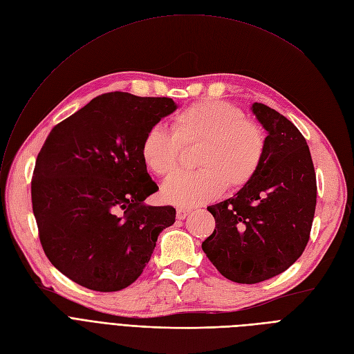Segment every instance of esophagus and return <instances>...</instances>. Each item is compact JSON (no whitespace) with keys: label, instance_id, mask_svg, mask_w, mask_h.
<instances>
[{"label":"esophagus","instance_id":"obj_1","mask_svg":"<svg viewBox=\"0 0 354 354\" xmlns=\"http://www.w3.org/2000/svg\"><path fill=\"white\" fill-rule=\"evenodd\" d=\"M192 210L189 209H177V218H180V221H183V218H186V216L190 213Z\"/></svg>","mask_w":354,"mask_h":354}]
</instances>
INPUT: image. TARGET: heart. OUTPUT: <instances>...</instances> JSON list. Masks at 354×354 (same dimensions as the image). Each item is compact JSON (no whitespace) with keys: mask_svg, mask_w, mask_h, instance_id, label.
I'll use <instances>...</instances> for the list:
<instances>
[{"mask_svg":"<svg viewBox=\"0 0 354 354\" xmlns=\"http://www.w3.org/2000/svg\"><path fill=\"white\" fill-rule=\"evenodd\" d=\"M181 145H200L196 154L200 170L165 183L161 197L187 209L218 197L225 187L229 192L246 187L262 165L266 137L241 108L223 100H203L173 118V133L161 125L149 127L141 141V158L149 171L168 178L180 168Z\"/></svg>","mask_w":354,"mask_h":354,"instance_id":"1","label":"heart"}]
</instances>
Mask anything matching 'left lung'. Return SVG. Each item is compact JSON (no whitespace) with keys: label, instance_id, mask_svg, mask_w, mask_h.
<instances>
[{"label":"left lung","instance_id":"8db88e82","mask_svg":"<svg viewBox=\"0 0 354 354\" xmlns=\"http://www.w3.org/2000/svg\"><path fill=\"white\" fill-rule=\"evenodd\" d=\"M250 109L268 132L262 165L246 187L207 207L216 227L201 243L217 271L238 283L279 275L302 255L317 203L306 138L275 109L258 102Z\"/></svg>","mask_w":354,"mask_h":354}]
</instances>
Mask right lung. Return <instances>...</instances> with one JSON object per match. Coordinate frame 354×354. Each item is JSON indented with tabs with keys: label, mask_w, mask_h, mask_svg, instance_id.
Masks as SVG:
<instances>
[{
	"label": "right lung",
	"mask_w": 354,
	"mask_h": 354,
	"mask_svg": "<svg viewBox=\"0 0 354 354\" xmlns=\"http://www.w3.org/2000/svg\"><path fill=\"white\" fill-rule=\"evenodd\" d=\"M171 97L111 92L48 133L36 160L31 201L48 261L82 287L127 288L149 262L173 206H147L158 190L140 153L144 133L173 113Z\"/></svg>",
	"instance_id": "add662e5"
}]
</instances>
